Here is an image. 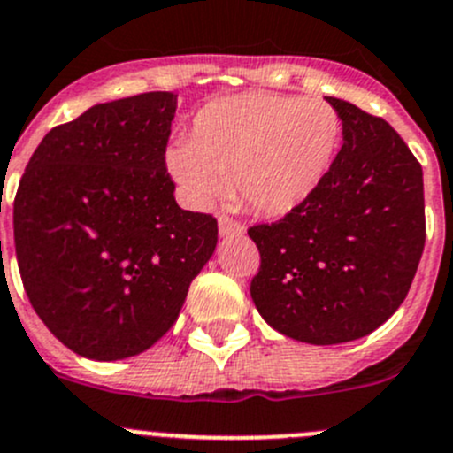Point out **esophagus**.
Listing matches in <instances>:
<instances>
[{
    "instance_id": "1",
    "label": "esophagus",
    "mask_w": 453,
    "mask_h": 453,
    "mask_svg": "<svg viewBox=\"0 0 453 453\" xmlns=\"http://www.w3.org/2000/svg\"><path fill=\"white\" fill-rule=\"evenodd\" d=\"M219 234L226 236V239L227 236H239L243 234V226L227 214H219Z\"/></svg>"
}]
</instances>
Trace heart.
I'll use <instances>...</instances> for the list:
<instances>
[{
    "instance_id": "heart-1",
    "label": "heart",
    "mask_w": 453,
    "mask_h": 453,
    "mask_svg": "<svg viewBox=\"0 0 453 453\" xmlns=\"http://www.w3.org/2000/svg\"><path fill=\"white\" fill-rule=\"evenodd\" d=\"M341 142L343 121L327 101L243 92L203 105L190 142L173 143L165 161L196 208L212 205L230 174L250 208L285 217L323 186Z\"/></svg>"
}]
</instances>
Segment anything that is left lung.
<instances>
[{
	"label": "left lung",
	"instance_id": "1",
	"mask_svg": "<svg viewBox=\"0 0 453 453\" xmlns=\"http://www.w3.org/2000/svg\"><path fill=\"white\" fill-rule=\"evenodd\" d=\"M343 148L323 186L248 230L261 254L250 294L267 325L310 345L367 336L405 301L425 248L423 168L385 119L327 96Z\"/></svg>",
	"mask_w": 453,
	"mask_h": 453
}]
</instances>
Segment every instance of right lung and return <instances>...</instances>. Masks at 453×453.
Listing matches in <instances>:
<instances>
[{"label": "right lung", "mask_w": 453, "mask_h": 453, "mask_svg": "<svg viewBox=\"0 0 453 453\" xmlns=\"http://www.w3.org/2000/svg\"><path fill=\"white\" fill-rule=\"evenodd\" d=\"M174 112L173 92L92 105L42 139L17 188L21 283L79 357L121 361L152 348L217 248V219L174 201Z\"/></svg>", "instance_id": "right-lung-1"}]
</instances>
